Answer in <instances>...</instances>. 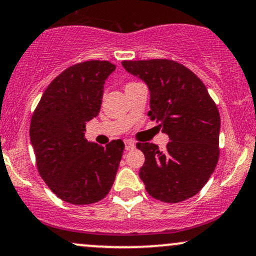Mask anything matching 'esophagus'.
Masks as SVG:
<instances>
[{
    "label": "esophagus",
    "mask_w": 256,
    "mask_h": 256,
    "mask_svg": "<svg viewBox=\"0 0 256 256\" xmlns=\"http://www.w3.org/2000/svg\"><path fill=\"white\" fill-rule=\"evenodd\" d=\"M136 148V144H134V142H132V140H126L125 142V149L126 150H132V149Z\"/></svg>",
    "instance_id": "obj_1"
}]
</instances>
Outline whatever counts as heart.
<instances>
[{"label": "heart", "mask_w": 256, "mask_h": 256, "mask_svg": "<svg viewBox=\"0 0 256 256\" xmlns=\"http://www.w3.org/2000/svg\"><path fill=\"white\" fill-rule=\"evenodd\" d=\"M134 84H138V83H128V85H126V86H131V85H134Z\"/></svg>", "instance_id": "heart-1"}]
</instances>
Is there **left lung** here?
<instances>
[{
	"label": "left lung",
	"mask_w": 256,
	"mask_h": 256,
	"mask_svg": "<svg viewBox=\"0 0 256 256\" xmlns=\"http://www.w3.org/2000/svg\"><path fill=\"white\" fill-rule=\"evenodd\" d=\"M122 64L146 84L150 95L148 116L171 140L165 150L154 143H137L146 156L140 178L146 192L168 204L192 198L218 164V108L201 79L176 61L155 58Z\"/></svg>",
	"instance_id": "8db88e82"
}]
</instances>
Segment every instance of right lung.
Returning <instances> with one entry per match:
<instances>
[{
    "instance_id": "obj_1",
    "label": "right lung",
    "mask_w": 256,
    "mask_h": 256,
    "mask_svg": "<svg viewBox=\"0 0 256 256\" xmlns=\"http://www.w3.org/2000/svg\"><path fill=\"white\" fill-rule=\"evenodd\" d=\"M116 66L85 61L64 70L49 84L31 119L30 140L40 177L72 204L104 198L116 179L125 144L88 142L85 124L98 116L106 79Z\"/></svg>"
}]
</instances>
